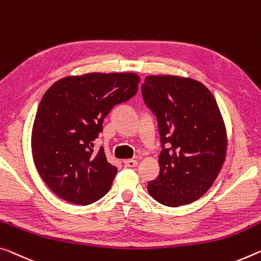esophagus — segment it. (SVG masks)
I'll use <instances>...</instances> for the list:
<instances>
[{
	"label": "esophagus",
	"instance_id": "1",
	"mask_svg": "<svg viewBox=\"0 0 261 261\" xmlns=\"http://www.w3.org/2000/svg\"><path fill=\"white\" fill-rule=\"evenodd\" d=\"M123 163H124V165H125V167H136L138 165L137 160H132V159L124 160Z\"/></svg>",
	"mask_w": 261,
	"mask_h": 261
}]
</instances>
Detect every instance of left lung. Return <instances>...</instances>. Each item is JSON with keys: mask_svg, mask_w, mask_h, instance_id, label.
<instances>
[{"mask_svg": "<svg viewBox=\"0 0 261 261\" xmlns=\"http://www.w3.org/2000/svg\"><path fill=\"white\" fill-rule=\"evenodd\" d=\"M143 100L158 121L160 173L147 190L159 203L180 206L198 200L220 173L226 132L217 102L193 79L151 75L142 85Z\"/></svg>", "mask_w": 261, "mask_h": 261, "instance_id": "1", "label": "left lung"}]
</instances>
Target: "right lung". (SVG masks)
Listing matches in <instances>:
<instances>
[{
	"instance_id": "obj_1",
	"label": "right lung",
	"mask_w": 261,
	"mask_h": 261,
	"mask_svg": "<svg viewBox=\"0 0 261 261\" xmlns=\"http://www.w3.org/2000/svg\"><path fill=\"white\" fill-rule=\"evenodd\" d=\"M135 73H90L68 76L44 94L32 127V155L41 179L63 200L94 203L109 192L117 168L94 140L115 106L137 93Z\"/></svg>"
}]
</instances>
